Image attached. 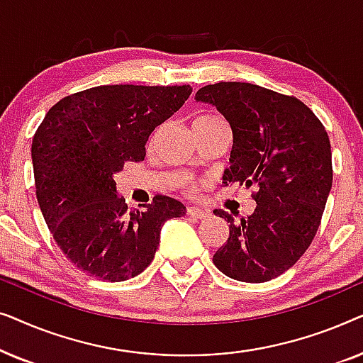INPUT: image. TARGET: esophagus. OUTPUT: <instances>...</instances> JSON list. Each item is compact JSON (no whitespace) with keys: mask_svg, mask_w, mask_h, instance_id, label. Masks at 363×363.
I'll list each match as a JSON object with an SVG mask.
<instances>
[{"mask_svg":"<svg viewBox=\"0 0 363 363\" xmlns=\"http://www.w3.org/2000/svg\"><path fill=\"white\" fill-rule=\"evenodd\" d=\"M186 215L190 218H195V220H201V218L206 216V211L203 210V208H198V206H188Z\"/></svg>","mask_w":363,"mask_h":363,"instance_id":"obj_1","label":"esophagus"}]
</instances>
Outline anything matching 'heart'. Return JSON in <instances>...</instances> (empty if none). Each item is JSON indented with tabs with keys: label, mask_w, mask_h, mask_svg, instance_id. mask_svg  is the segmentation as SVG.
Wrapping results in <instances>:
<instances>
[{
	"label": "heart",
	"mask_w": 363,
	"mask_h": 363,
	"mask_svg": "<svg viewBox=\"0 0 363 363\" xmlns=\"http://www.w3.org/2000/svg\"><path fill=\"white\" fill-rule=\"evenodd\" d=\"M193 123H196V125H200V123H203V125H211V123H223V121H220L215 116H200L193 121Z\"/></svg>",
	"instance_id": "b5f03b06"
}]
</instances>
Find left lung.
<instances>
[{"label": "left lung", "mask_w": 363, "mask_h": 363, "mask_svg": "<svg viewBox=\"0 0 363 363\" xmlns=\"http://www.w3.org/2000/svg\"><path fill=\"white\" fill-rule=\"evenodd\" d=\"M230 122L233 148L223 185L256 186V210L236 220L225 210L230 238L213 256L223 274L242 282L281 276L304 255L332 188L327 132L309 107L250 82H218L196 92Z\"/></svg>", "instance_id": "1"}]
</instances>
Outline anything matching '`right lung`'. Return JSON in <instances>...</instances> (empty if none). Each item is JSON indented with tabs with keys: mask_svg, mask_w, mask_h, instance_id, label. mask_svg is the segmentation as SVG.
Here are the masks:
<instances>
[{
	"mask_svg": "<svg viewBox=\"0 0 363 363\" xmlns=\"http://www.w3.org/2000/svg\"><path fill=\"white\" fill-rule=\"evenodd\" d=\"M191 94L190 86H99L49 108L33 138L36 198L44 221L67 259L89 276L118 282L145 269L163 223L186 213L158 195L127 210L113 175L142 162L155 127Z\"/></svg>",
	"mask_w": 363,
	"mask_h": 363,
	"instance_id": "right-lung-1",
	"label": "right lung"
}]
</instances>
